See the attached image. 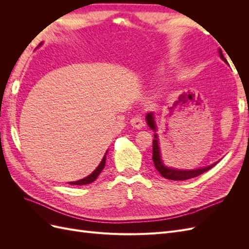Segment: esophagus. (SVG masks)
<instances>
[{"mask_svg": "<svg viewBox=\"0 0 249 249\" xmlns=\"http://www.w3.org/2000/svg\"><path fill=\"white\" fill-rule=\"evenodd\" d=\"M130 123H131V125L133 127H135V129H141V127H143V126L145 125V123L143 122V119H142V117L140 115H137V116L133 117L131 119Z\"/></svg>", "mask_w": 249, "mask_h": 249, "instance_id": "esophagus-1", "label": "esophagus"}]
</instances>
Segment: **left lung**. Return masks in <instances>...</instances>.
<instances>
[{"mask_svg":"<svg viewBox=\"0 0 249 249\" xmlns=\"http://www.w3.org/2000/svg\"><path fill=\"white\" fill-rule=\"evenodd\" d=\"M219 54L221 59L225 63L227 62V59H225L222 55L221 51H219ZM229 64V63H228ZM145 120L147 125L152 129L154 132H156L154 134L155 139L153 140V161L155 164L156 169L160 172V175L167 178V179H171V180H185V179H189V178H193L195 177L200 176L201 173L206 172L208 170H210L212 167H214L215 165L218 163H214L211 164L209 166L202 167V168H197V169H177V168H172L165 165L163 160H162V156H161V149H160V143H159V138H158V134H157V124L155 122V115L153 112H148L146 116H145Z\"/></svg>","mask_w":249,"mask_h":249,"instance_id":"1","label":"left lung"}]
</instances>
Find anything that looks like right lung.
Returning <instances> with one entry per match:
<instances>
[{
    "label": "right lung",
    "instance_id": "right-lung-1",
    "mask_svg": "<svg viewBox=\"0 0 249 249\" xmlns=\"http://www.w3.org/2000/svg\"><path fill=\"white\" fill-rule=\"evenodd\" d=\"M39 46H41V43L39 44ZM107 153H108V150L106 152V154H105V156H104V158L102 159V161H101L99 166H97V167L94 169V171H93L92 173H90V175H89L88 177H86V178H84L76 180V182H70L69 184H70V185H80V186H81V185H87V184H90V183L94 182V180L97 178V177L100 176V173L102 172V170H103L104 167H105V164H106V156H107Z\"/></svg>",
    "mask_w": 249,
    "mask_h": 249
}]
</instances>
